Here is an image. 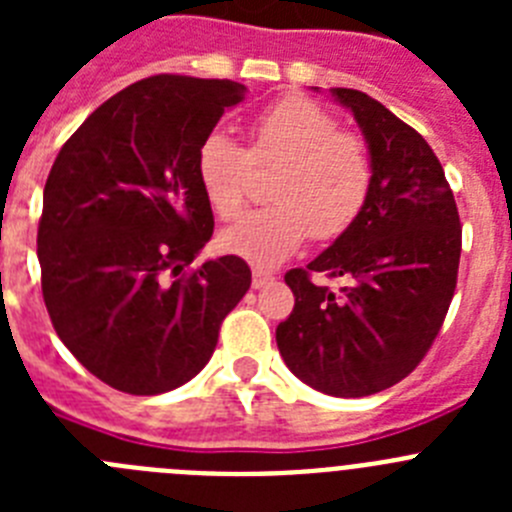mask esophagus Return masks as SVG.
<instances>
[{"instance_id":"1","label":"esophagus","mask_w":512,"mask_h":512,"mask_svg":"<svg viewBox=\"0 0 512 512\" xmlns=\"http://www.w3.org/2000/svg\"><path fill=\"white\" fill-rule=\"evenodd\" d=\"M271 279H274V274H271V271L259 269V266H256V269H253V287H256V289L264 287V284H266V282H271Z\"/></svg>"}]
</instances>
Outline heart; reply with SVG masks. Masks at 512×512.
Segmentation results:
<instances>
[{"label": "heart", "instance_id": "1", "mask_svg": "<svg viewBox=\"0 0 512 512\" xmlns=\"http://www.w3.org/2000/svg\"><path fill=\"white\" fill-rule=\"evenodd\" d=\"M248 151L210 133L197 151V179L212 212L233 220L253 192L256 169L274 171L269 207L251 212L220 238L228 253L277 266L307 238L336 241L356 223L374 189V158L361 135L343 133L325 107L284 97L248 130Z\"/></svg>", "mask_w": 512, "mask_h": 512}]
</instances>
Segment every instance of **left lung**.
I'll list each match as a JSON object with an SVG mask.
<instances>
[{
  "label": "left lung",
  "instance_id": "obj_1",
  "mask_svg": "<svg viewBox=\"0 0 512 512\" xmlns=\"http://www.w3.org/2000/svg\"><path fill=\"white\" fill-rule=\"evenodd\" d=\"M374 158V189L341 238L284 282V364L312 390L366 397L408 377L436 341L456 289L461 225L441 161L423 135L359 89H333ZM312 273L347 279L338 293Z\"/></svg>",
  "mask_w": 512,
  "mask_h": 512
}]
</instances>
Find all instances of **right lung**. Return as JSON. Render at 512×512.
<instances>
[{"label": "right lung", "mask_w": 512, "mask_h": 512, "mask_svg": "<svg viewBox=\"0 0 512 512\" xmlns=\"http://www.w3.org/2000/svg\"><path fill=\"white\" fill-rule=\"evenodd\" d=\"M246 87L228 79H140L81 122L43 189L38 261L58 338L128 395L200 374L220 325L251 287L238 256L192 266L215 217L197 151Z\"/></svg>", "instance_id": "add662e5"}]
</instances>
